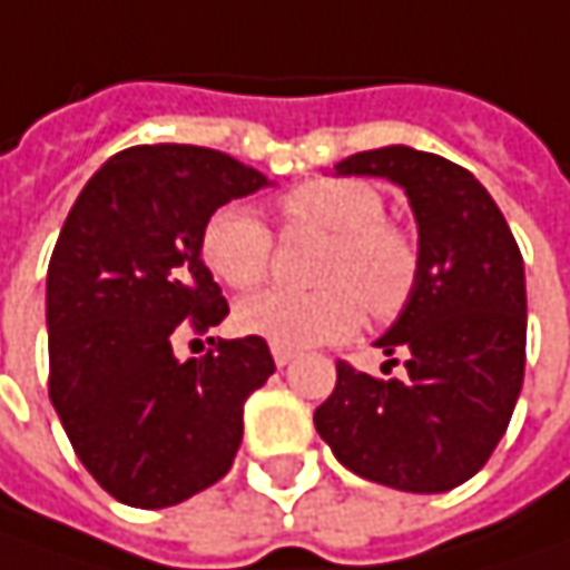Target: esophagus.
<instances>
[{
	"label": "esophagus",
	"mask_w": 570,
	"mask_h": 570,
	"mask_svg": "<svg viewBox=\"0 0 570 570\" xmlns=\"http://www.w3.org/2000/svg\"><path fill=\"white\" fill-rule=\"evenodd\" d=\"M271 352H274V361H277V367H286V364H289V361L296 357V352H289V348H281V345H274Z\"/></svg>",
	"instance_id": "esophagus-1"
}]
</instances>
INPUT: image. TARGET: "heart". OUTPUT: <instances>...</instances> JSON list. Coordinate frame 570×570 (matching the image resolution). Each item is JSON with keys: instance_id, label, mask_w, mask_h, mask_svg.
Listing matches in <instances>:
<instances>
[{"instance_id": "1", "label": "heart", "mask_w": 570, "mask_h": 570, "mask_svg": "<svg viewBox=\"0 0 570 570\" xmlns=\"http://www.w3.org/2000/svg\"><path fill=\"white\" fill-rule=\"evenodd\" d=\"M286 228L328 235L313 271L322 284L309 293L261 289L238 303L235 322L245 335L289 352L342 342L357 332L364 306L374 318L396 316L419 281L413 238L384 222V199L361 180H313L286 193ZM274 238L245 206H222L206 222L203 257L228 286L248 289L271 271Z\"/></svg>"}]
</instances>
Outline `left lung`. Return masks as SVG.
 Returning a JSON list of instances; mask_svg holds the SVG:
<instances>
[{
  "mask_svg": "<svg viewBox=\"0 0 570 570\" xmlns=\"http://www.w3.org/2000/svg\"><path fill=\"white\" fill-rule=\"evenodd\" d=\"M335 177H384L406 193L419 281L374 342L403 357V377L338 364L335 390L313 416L316 432L374 484L445 493L484 468L522 390V254L481 180L439 154L386 145L338 160Z\"/></svg>",
  "mask_w": 570,
  "mask_h": 570,
  "instance_id": "left-lung-1",
  "label": "left lung"
}]
</instances>
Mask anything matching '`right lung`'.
I'll return each mask as SVG.
<instances>
[{
	"label": "right lung",
	"mask_w": 570,
	"mask_h": 570,
	"mask_svg": "<svg viewBox=\"0 0 570 570\" xmlns=\"http://www.w3.org/2000/svg\"><path fill=\"white\" fill-rule=\"evenodd\" d=\"M261 170L193 145L109 157L77 196L48 267L51 403L83 468L141 510L184 503L228 474L245 400L274 374L264 338H209L180 361L184 328L228 303L203 261L218 206L271 186Z\"/></svg>",
	"instance_id": "right-lung-1"
}]
</instances>
